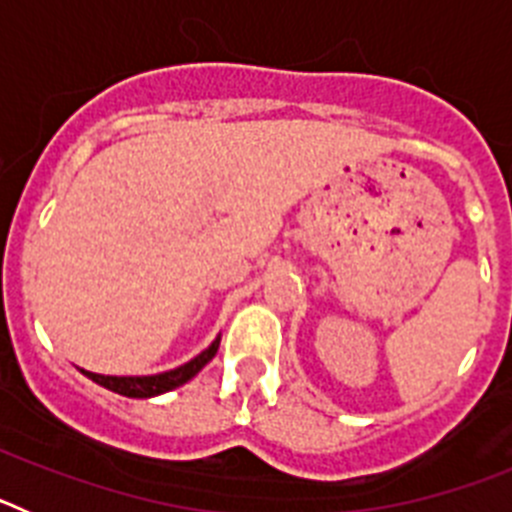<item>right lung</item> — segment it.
<instances>
[{
  "label": "right lung",
  "mask_w": 512,
  "mask_h": 512,
  "mask_svg": "<svg viewBox=\"0 0 512 512\" xmlns=\"http://www.w3.org/2000/svg\"><path fill=\"white\" fill-rule=\"evenodd\" d=\"M217 346H220V336H217L200 356H194V359L187 361L184 366H176V369H171V372H164V374H151V377H104V374L84 372V369H81V372L87 374L92 382H97V384H102V387H107V390L117 392V395L156 397V395H164V392H169V390H176V387L187 384L192 377H197L202 366L210 364L212 356L217 354Z\"/></svg>",
  "instance_id": "obj_1"
}]
</instances>
